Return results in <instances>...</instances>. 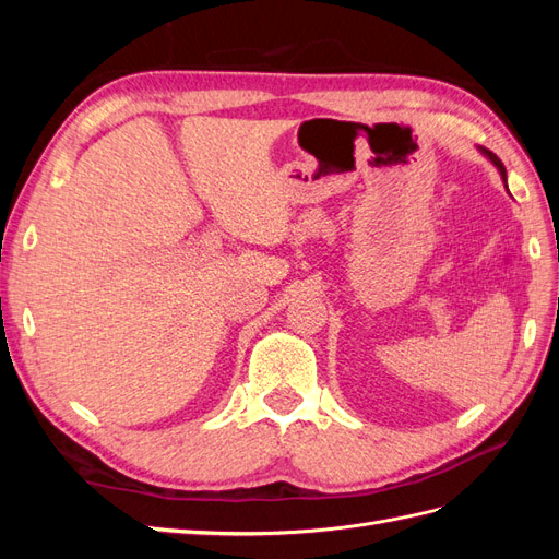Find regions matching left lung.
Returning <instances> with one entry per match:
<instances>
[{
	"label": "left lung",
	"mask_w": 559,
	"mask_h": 559,
	"mask_svg": "<svg viewBox=\"0 0 559 559\" xmlns=\"http://www.w3.org/2000/svg\"><path fill=\"white\" fill-rule=\"evenodd\" d=\"M478 151H480V154L489 160V163H492L495 167H497V170H499V175H501V181H503V186H506V191H509V183H506V181H509V179H506V167H503V163L492 154V151H487V148H483V146H478Z\"/></svg>",
	"instance_id": "8db88e82"
}]
</instances>
